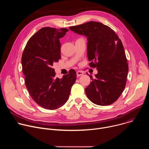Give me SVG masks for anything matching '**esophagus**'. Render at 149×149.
<instances>
[{"label":"esophagus","mask_w":149,"mask_h":149,"mask_svg":"<svg viewBox=\"0 0 149 149\" xmlns=\"http://www.w3.org/2000/svg\"><path fill=\"white\" fill-rule=\"evenodd\" d=\"M84 74V72H82V71H78L77 72V77H79V76H81V75H82Z\"/></svg>","instance_id":"obj_1"}]
</instances>
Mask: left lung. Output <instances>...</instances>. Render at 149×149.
<instances>
[{"mask_svg": "<svg viewBox=\"0 0 149 149\" xmlns=\"http://www.w3.org/2000/svg\"><path fill=\"white\" fill-rule=\"evenodd\" d=\"M70 29L87 38L89 65L98 71L95 78L88 75L92 81L85 89L87 97L97 105L113 104L125 88L129 71L120 39L109 26L94 21L71 26Z\"/></svg>", "mask_w": 149, "mask_h": 149, "instance_id": "8db88e82", "label": "left lung"}]
</instances>
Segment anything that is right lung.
Listing matches in <instances>:
<instances>
[{"label":"right lung","mask_w":149,"mask_h":149,"mask_svg":"<svg viewBox=\"0 0 149 149\" xmlns=\"http://www.w3.org/2000/svg\"><path fill=\"white\" fill-rule=\"evenodd\" d=\"M68 31L66 28H41L28 41L21 59L25 86L31 97L48 110L65 104L77 79L74 70L60 79L55 77L52 68L61 59L59 39Z\"/></svg>","instance_id":"right-lung-1"}]
</instances>
